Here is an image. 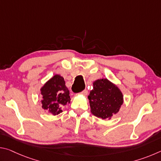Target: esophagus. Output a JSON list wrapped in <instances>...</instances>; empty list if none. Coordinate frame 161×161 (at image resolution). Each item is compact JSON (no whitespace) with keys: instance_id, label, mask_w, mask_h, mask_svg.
Wrapping results in <instances>:
<instances>
[{"instance_id":"obj_1","label":"esophagus","mask_w":161,"mask_h":161,"mask_svg":"<svg viewBox=\"0 0 161 161\" xmlns=\"http://www.w3.org/2000/svg\"><path fill=\"white\" fill-rule=\"evenodd\" d=\"M81 94L82 95H84V96H86L87 94H88V91L86 90V89H84V91H82L81 92Z\"/></svg>"}]
</instances>
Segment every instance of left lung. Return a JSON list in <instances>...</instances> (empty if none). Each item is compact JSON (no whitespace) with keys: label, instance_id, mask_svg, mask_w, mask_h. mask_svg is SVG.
Masks as SVG:
<instances>
[{"label":"left lung","instance_id":"1","mask_svg":"<svg viewBox=\"0 0 161 161\" xmlns=\"http://www.w3.org/2000/svg\"><path fill=\"white\" fill-rule=\"evenodd\" d=\"M93 86L88 96L92 114L102 119H110L123 104L122 92L107 79L94 81Z\"/></svg>","mask_w":161,"mask_h":161}]
</instances>
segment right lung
<instances>
[{
  "label": "right lung",
  "instance_id": "1",
  "mask_svg": "<svg viewBox=\"0 0 161 161\" xmlns=\"http://www.w3.org/2000/svg\"><path fill=\"white\" fill-rule=\"evenodd\" d=\"M42 96V107L55 116L62 112V107L70 103L69 91L64 78L55 75L40 89Z\"/></svg>",
  "mask_w": 161,
  "mask_h": 161
}]
</instances>
